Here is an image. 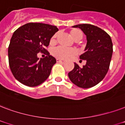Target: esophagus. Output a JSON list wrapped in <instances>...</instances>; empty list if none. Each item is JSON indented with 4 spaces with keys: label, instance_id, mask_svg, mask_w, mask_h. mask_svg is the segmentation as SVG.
<instances>
[{
    "label": "esophagus",
    "instance_id": "34e87169",
    "mask_svg": "<svg viewBox=\"0 0 125 125\" xmlns=\"http://www.w3.org/2000/svg\"><path fill=\"white\" fill-rule=\"evenodd\" d=\"M64 61H65L64 60L60 59H59V58H57V62H64Z\"/></svg>",
    "mask_w": 125,
    "mask_h": 125
}]
</instances>
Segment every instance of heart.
I'll return each mask as SVG.
<instances>
[{"mask_svg": "<svg viewBox=\"0 0 125 125\" xmlns=\"http://www.w3.org/2000/svg\"><path fill=\"white\" fill-rule=\"evenodd\" d=\"M70 35L74 40H78L82 38L83 34L80 30L78 29H73L70 30ZM57 34H55L51 38L50 42H49L50 45L55 44L56 41H57ZM76 53V49H73V48H66V47H61V46L55 47V49L52 50V54L54 56H55L56 57L61 58V59H68V58L71 57L74 55Z\"/></svg>", "mask_w": 125, "mask_h": 125, "instance_id": "1", "label": "heart"}]
</instances>
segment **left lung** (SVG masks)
<instances>
[{"label":"left lung","mask_w":125,"mask_h":125,"mask_svg":"<svg viewBox=\"0 0 125 125\" xmlns=\"http://www.w3.org/2000/svg\"><path fill=\"white\" fill-rule=\"evenodd\" d=\"M73 27L80 28L87 37L85 53L80 56L81 61H86V64L80 67L74 63L68 77L78 87L87 89L97 85L106 75L112 59L113 43L110 36L96 26L80 24Z\"/></svg>","instance_id":"8db88e82"}]
</instances>
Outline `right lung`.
Masks as SVG:
<instances>
[{"mask_svg":"<svg viewBox=\"0 0 125 125\" xmlns=\"http://www.w3.org/2000/svg\"><path fill=\"white\" fill-rule=\"evenodd\" d=\"M58 31L56 26L29 23L13 32L8 47V61L17 81L29 87H35L47 80L56 59L45 47ZM40 52H45L47 56L39 60L37 54Z\"/></svg>","mask_w":125,"mask_h":125,"instance_id":"obj_1","label":"right lung"}]
</instances>
